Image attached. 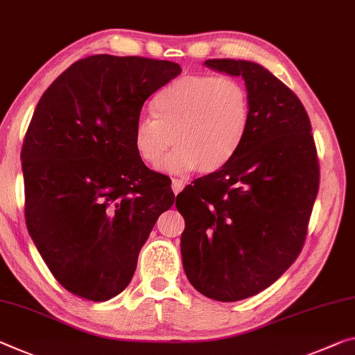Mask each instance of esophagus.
I'll list each match as a JSON object with an SVG mask.
<instances>
[{"label":"esophagus","mask_w":355,"mask_h":355,"mask_svg":"<svg viewBox=\"0 0 355 355\" xmlns=\"http://www.w3.org/2000/svg\"><path fill=\"white\" fill-rule=\"evenodd\" d=\"M184 184H187V183H184L183 180L172 178V191H173V193H175V194H178L180 191H182V189L184 188Z\"/></svg>","instance_id":"obj_1"}]
</instances>
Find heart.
I'll list each match as a JSON object with an SVG mask.
<instances>
[{
	"instance_id": "obj_1",
	"label": "heart",
	"mask_w": 355,
	"mask_h": 355,
	"mask_svg": "<svg viewBox=\"0 0 355 355\" xmlns=\"http://www.w3.org/2000/svg\"><path fill=\"white\" fill-rule=\"evenodd\" d=\"M151 109L155 116L134 123L132 145L150 167L175 145L161 166L166 172H215L232 159L248 131V89L229 76L180 77L156 93Z\"/></svg>"
}]
</instances>
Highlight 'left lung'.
<instances>
[{"label": "left lung", "instance_id": "obj_1", "mask_svg": "<svg viewBox=\"0 0 355 355\" xmlns=\"http://www.w3.org/2000/svg\"><path fill=\"white\" fill-rule=\"evenodd\" d=\"M204 64L243 78L250 123L232 159L177 196L180 248L200 294L237 302L273 284L300 254L319 164L305 107L272 72L246 60Z\"/></svg>", "mask_w": 355, "mask_h": 355}]
</instances>
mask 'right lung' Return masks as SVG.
Listing matches in <instances>:
<instances>
[{
    "label": "right lung",
    "mask_w": 355,
    "mask_h": 355,
    "mask_svg": "<svg viewBox=\"0 0 355 355\" xmlns=\"http://www.w3.org/2000/svg\"><path fill=\"white\" fill-rule=\"evenodd\" d=\"M182 67L142 56L93 55L39 99L21 148L30 237L56 281L105 302L126 289L171 184L144 164L132 128L145 101Z\"/></svg>",
    "instance_id": "add662e5"
}]
</instances>
